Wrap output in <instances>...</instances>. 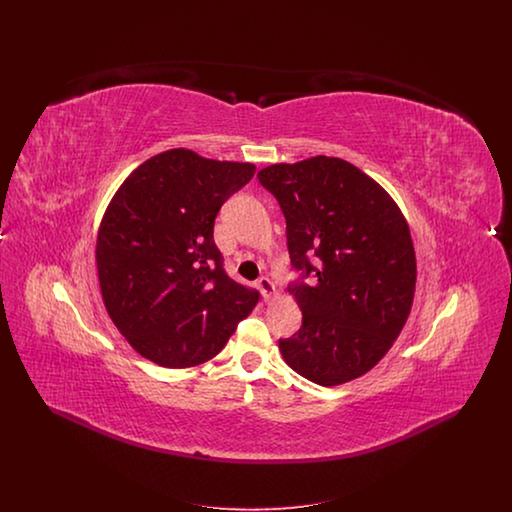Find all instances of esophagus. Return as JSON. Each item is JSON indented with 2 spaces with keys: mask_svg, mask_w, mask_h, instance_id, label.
<instances>
[{
  "mask_svg": "<svg viewBox=\"0 0 512 512\" xmlns=\"http://www.w3.org/2000/svg\"><path fill=\"white\" fill-rule=\"evenodd\" d=\"M257 288L261 290L263 293V297H265V301H270L274 295H276V288H274V284H272V280L267 278V276H261L259 280H257Z\"/></svg>",
  "mask_w": 512,
  "mask_h": 512,
  "instance_id": "obj_1",
  "label": "esophagus"
}]
</instances>
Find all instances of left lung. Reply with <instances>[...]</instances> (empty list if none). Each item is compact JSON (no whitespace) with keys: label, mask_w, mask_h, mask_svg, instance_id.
I'll return each mask as SVG.
<instances>
[{"label":"left lung","mask_w":512,"mask_h":512,"mask_svg":"<svg viewBox=\"0 0 512 512\" xmlns=\"http://www.w3.org/2000/svg\"><path fill=\"white\" fill-rule=\"evenodd\" d=\"M257 178L280 203L301 272L290 293L303 324L280 340L282 357L318 386L351 382L380 363L411 313L409 224L376 180L338 157L270 165Z\"/></svg>","instance_id":"left-lung-1"}]
</instances>
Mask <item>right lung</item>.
<instances>
[{"label": "right lung", "instance_id": "obj_1", "mask_svg": "<svg viewBox=\"0 0 512 512\" xmlns=\"http://www.w3.org/2000/svg\"><path fill=\"white\" fill-rule=\"evenodd\" d=\"M255 165L192 149L163 151L132 172L99 224V290L115 326L147 361L213 359L259 301L222 268L213 226Z\"/></svg>", "mask_w": 512, "mask_h": 512}]
</instances>
